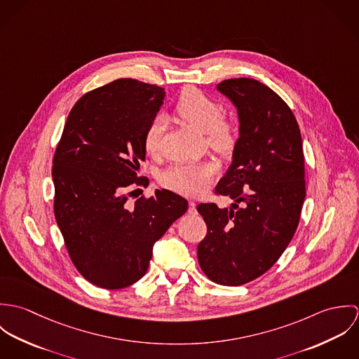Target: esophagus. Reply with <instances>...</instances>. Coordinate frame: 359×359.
Returning a JSON list of instances; mask_svg holds the SVG:
<instances>
[{
  "label": "esophagus",
  "mask_w": 359,
  "mask_h": 359,
  "mask_svg": "<svg viewBox=\"0 0 359 359\" xmlns=\"http://www.w3.org/2000/svg\"><path fill=\"white\" fill-rule=\"evenodd\" d=\"M189 212H196V203L195 202L189 203Z\"/></svg>",
  "instance_id": "1"
}]
</instances>
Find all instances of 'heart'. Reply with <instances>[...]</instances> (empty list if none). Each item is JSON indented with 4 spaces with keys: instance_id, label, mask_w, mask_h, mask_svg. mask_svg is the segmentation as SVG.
I'll return each instance as SVG.
<instances>
[{
    "instance_id": "obj_1",
    "label": "heart",
    "mask_w": 359,
    "mask_h": 359,
    "mask_svg": "<svg viewBox=\"0 0 359 359\" xmlns=\"http://www.w3.org/2000/svg\"><path fill=\"white\" fill-rule=\"evenodd\" d=\"M222 107L196 88H185L175 104V114L187 126L205 134L207 144L219 154H229L238 141V126L233 120L221 116ZM164 130V118L154 117L147 128L144 145L148 152L158 149ZM215 174L208 163H177L168 167L160 177L161 184L185 196L203 194Z\"/></svg>"
}]
</instances>
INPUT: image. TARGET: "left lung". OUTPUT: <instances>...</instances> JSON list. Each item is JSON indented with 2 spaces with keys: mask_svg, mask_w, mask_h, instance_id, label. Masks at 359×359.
Here are the masks:
<instances>
[{
  "mask_svg": "<svg viewBox=\"0 0 359 359\" xmlns=\"http://www.w3.org/2000/svg\"><path fill=\"white\" fill-rule=\"evenodd\" d=\"M217 91L236 107L239 138L215 192L229 208L202 203L207 235L198 246L207 278L239 286L266 272L290 243L306 199L303 141L286 102L255 79H229Z\"/></svg>",
  "mask_w": 359,
  "mask_h": 359,
  "instance_id": "1",
  "label": "left lung"
}]
</instances>
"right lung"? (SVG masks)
<instances>
[{"label": "right lung", "instance_id": "1", "mask_svg": "<svg viewBox=\"0 0 359 359\" xmlns=\"http://www.w3.org/2000/svg\"><path fill=\"white\" fill-rule=\"evenodd\" d=\"M164 88L114 80L81 97L53 156V211L79 272L103 289H123L148 271L154 243L188 210V201L156 189L134 205L144 138Z\"/></svg>", "mask_w": 359, "mask_h": 359}]
</instances>
